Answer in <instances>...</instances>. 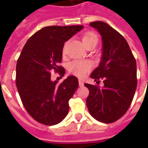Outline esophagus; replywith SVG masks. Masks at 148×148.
Returning <instances> with one entry per match:
<instances>
[{"label":"esophagus","mask_w":148,"mask_h":148,"mask_svg":"<svg viewBox=\"0 0 148 148\" xmlns=\"http://www.w3.org/2000/svg\"><path fill=\"white\" fill-rule=\"evenodd\" d=\"M78 84H79V86H84V82H83V81H82V80H78Z\"/></svg>","instance_id":"34e87169"}]
</instances>
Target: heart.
<instances>
[{"mask_svg":"<svg viewBox=\"0 0 148 148\" xmlns=\"http://www.w3.org/2000/svg\"><path fill=\"white\" fill-rule=\"evenodd\" d=\"M82 42L86 47L87 46L92 43V42H97V36L93 32H86L85 33L82 37ZM66 51V43H65L63 47H62V54L65 55ZM92 68V63L90 61H80V60H76L71 62L69 64V71L70 73L74 74L77 77H86L87 74L90 72V69Z\"/></svg>","mask_w":148,"mask_h":148,"instance_id":"obj_1","label":"heart"}]
</instances>
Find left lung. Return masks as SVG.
Returning a JSON list of instances; mask_svg holds the SVG:
<instances>
[{"label":"left lung","mask_w":148,"mask_h":148,"mask_svg":"<svg viewBox=\"0 0 148 148\" xmlns=\"http://www.w3.org/2000/svg\"><path fill=\"white\" fill-rule=\"evenodd\" d=\"M102 40L99 66L90 77L104 86L85 84L90 90L86 105L90 115L102 123H112L124 116L133 99L137 86L136 62L126 39L102 21L90 23Z\"/></svg>","instance_id":"left-lung-1"}]
</instances>
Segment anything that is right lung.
Masks as SVG:
<instances>
[{
    "label": "right lung",
    "instance_id": "right-lung-1",
    "mask_svg": "<svg viewBox=\"0 0 148 148\" xmlns=\"http://www.w3.org/2000/svg\"><path fill=\"white\" fill-rule=\"evenodd\" d=\"M82 25L48 26L38 31L25 43L16 63V84L22 103L31 116L41 124L55 125L69 111V100L78 87L75 76L61 84L51 80V71L62 76L58 66L65 42L83 28Z\"/></svg>",
    "mask_w": 148,
    "mask_h": 148
}]
</instances>
